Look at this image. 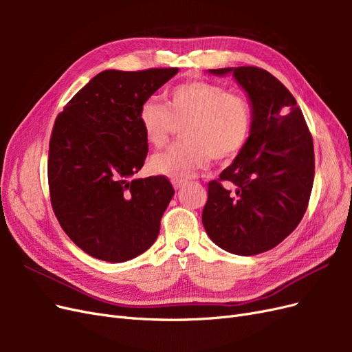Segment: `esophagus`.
I'll use <instances>...</instances> for the list:
<instances>
[{
  "mask_svg": "<svg viewBox=\"0 0 352 352\" xmlns=\"http://www.w3.org/2000/svg\"><path fill=\"white\" fill-rule=\"evenodd\" d=\"M172 185H173V188H175V189H180V188H182V186L185 185V182H184V180L173 179V180H172Z\"/></svg>",
  "mask_w": 352,
  "mask_h": 352,
  "instance_id": "obj_1",
  "label": "esophagus"
}]
</instances>
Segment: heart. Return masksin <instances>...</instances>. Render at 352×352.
Instances as JSON below:
<instances>
[{
  "instance_id": "1",
  "label": "heart",
  "mask_w": 352,
  "mask_h": 352,
  "mask_svg": "<svg viewBox=\"0 0 352 352\" xmlns=\"http://www.w3.org/2000/svg\"><path fill=\"white\" fill-rule=\"evenodd\" d=\"M140 123L154 146L168 141L176 123H186L185 141L155 154L150 162L155 175L184 180L207 167L212 157L229 160L242 150L252 129V109L247 98L228 92L221 85L194 80L170 89L167 105L145 101Z\"/></svg>"
}]
</instances>
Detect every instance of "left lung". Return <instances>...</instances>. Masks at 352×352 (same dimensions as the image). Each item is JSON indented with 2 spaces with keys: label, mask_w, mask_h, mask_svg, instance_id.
<instances>
[{
  "label": "left lung",
  "mask_w": 352,
  "mask_h": 352,
  "mask_svg": "<svg viewBox=\"0 0 352 352\" xmlns=\"http://www.w3.org/2000/svg\"><path fill=\"white\" fill-rule=\"evenodd\" d=\"M232 73L252 109V129L233 163L208 184L202 225L217 247L236 255L274 248L300 225L314 180V148L301 109L273 74L258 67ZM221 182L237 186L232 196Z\"/></svg>",
  "instance_id": "obj_1"
}]
</instances>
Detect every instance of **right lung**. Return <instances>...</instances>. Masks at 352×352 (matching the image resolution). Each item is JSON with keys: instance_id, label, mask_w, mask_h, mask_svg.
<instances>
[{"instance_id": "add662e5", "label": "right lung", "mask_w": 352, "mask_h": 352, "mask_svg": "<svg viewBox=\"0 0 352 352\" xmlns=\"http://www.w3.org/2000/svg\"><path fill=\"white\" fill-rule=\"evenodd\" d=\"M177 72L104 70L56 119L48 155L52 210L67 236L95 258L132 260L158 236L175 189L164 176L132 179L148 153L140 109Z\"/></svg>"}]
</instances>
